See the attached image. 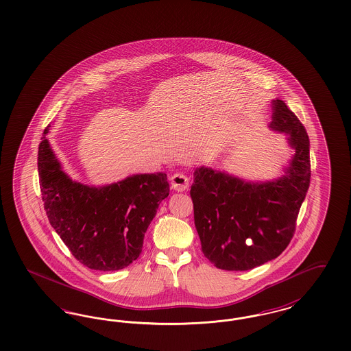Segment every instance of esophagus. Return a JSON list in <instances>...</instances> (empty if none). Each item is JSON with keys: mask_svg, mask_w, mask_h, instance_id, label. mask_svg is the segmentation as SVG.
I'll list each match as a JSON object with an SVG mask.
<instances>
[{"mask_svg": "<svg viewBox=\"0 0 351 351\" xmlns=\"http://www.w3.org/2000/svg\"><path fill=\"white\" fill-rule=\"evenodd\" d=\"M169 180H171L172 188L175 191H178V192H184V191H186L189 188V178L185 173H182V172L173 173Z\"/></svg>", "mask_w": 351, "mask_h": 351, "instance_id": "1", "label": "esophagus"}]
</instances>
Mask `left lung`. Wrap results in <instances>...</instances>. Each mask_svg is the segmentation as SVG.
Wrapping results in <instances>:
<instances>
[{
    "label": "left lung",
    "instance_id": "1",
    "mask_svg": "<svg viewBox=\"0 0 351 351\" xmlns=\"http://www.w3.org/2000/svg\"><path fill=\"white\" fill-rule=\"evenodd\" d=\"M269 129L286 134L293 154L277 179L253 182L197 167L191 197L201 250L214 267L250 270L278 257L295 231L311 179L308 134L280 99Z\"/></svg>",
    "mask_w": 351,
    "mask_h": 351
}]
</instances>
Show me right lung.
Returning <instances> with one entry per match:
<instances>
[{
  "mask_svg": "<svg viewBox=\"0 0 351 351\" xmlns=\"http://www.w3.org/2000/svg\"><path fill=\"white\" fill-rule=\"evenodd\" d=\"M43 133L38 153L44 209L49 223L87 267L119 270L138 258L159 204L169 195L165 172L136 173L107 185L75 182L62 169Z\"/></svg>",
  "mask_w": 351,
  "mask_h": 351,
  "instance_id": "right-lung-1",
  "label": "right lung"
}]
</instances>
